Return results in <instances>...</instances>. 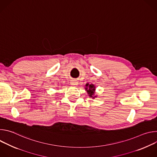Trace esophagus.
<instances>
[{
	"label": "esophagus",
	"instance_id": "1",
	"mask_svg": "<svg viewBox=\"0 0 157 157\" xmlns=\"http://www.w3.org/2000/svg\"><path fill=\"white\" fill-rule=\"evenodd\" d=\"M71 84L73 85V86H77L78 84V82L76 79H73L71 81Z\"/></svg>",
	"mask_w": 157,
	"mask_h": 157
}]
</instances>
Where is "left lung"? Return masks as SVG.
I'll use <instances>...</instances> for the list:
<instances>
[{
	"mask_svg": "<svg viewBox=\"0 0 157 157\" xmlns=\"http://www.w3.org/2000/svg\"><path fill=\"white\" fill-rule=\"evenodd\" d=\"M85 90L87 93L89 98L92 99H95L98 97V95H95L96 93V86L93 84L86 83L85 84Z\"/></svg>",
	"mask_w": 157,
	"mask_h": 157,
	"instance_id": "obj_1",
	"label": "left lung"
}]
</instances>
